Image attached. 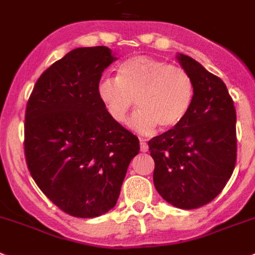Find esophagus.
Returning <instances> with one entry per match:
<instances>
[{"instance_id":"1","label":"esophagus","mask_w":255,"mask_h":255,"mask_svg":"<svg viewBox=\"0 0 255 255\" xmlns=\"http://www.w3.org/2000/svg\"><path fill=\"white\" fill-rule=\"evenodd\" d=\"M140 151L142 152L148 151V144L145 143V140L143 138H140Z\"/></svg>"}]
</instances>
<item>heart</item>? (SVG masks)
<instances>
[{"instance_id": "b5f03b06", "label": "heart", "mask_w": 255, "mask_h": 255, "mask_svg": "<svg viewBox=\"0 0 255 255\" xmlns=\"http://www.w3.org/2000/svg\"><path fill=\"white\" fill-rule=\"evenodd\" d=\"M97 94L113 121L125 125L135 106L131 128L140 134L173 129L188 115L195 98V84L183 67L138 55L117 68V77H102Z\"/></svg>"}]
</instances>
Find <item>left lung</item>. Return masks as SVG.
<instances>
[{
  "label": "left lung",
  "mask_w": 255,
  "mask_h": 255,
  "mask_svg": "<svg viewBox=\"0 0 255 255\" xmlns=\"http://www.w3.org/2000/svg\"><path fill=\"white\" fill-rule=\"evenodd\" d=\"M191 75L195 98L179 125L148 142L153 183L169 204L197 209L214 200L236 164V110L225 82L191 56L178 54Z\"/></svg>",
  "instance_id": "left-lung-1"
}]
</instances>
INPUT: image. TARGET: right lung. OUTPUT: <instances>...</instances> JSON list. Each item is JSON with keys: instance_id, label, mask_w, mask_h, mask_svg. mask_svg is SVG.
Returning a JSON list of instances; mask_svg holds the SVG:
<instances>
[{"instance_id": "right-lung-1", "label": "right lung", "mask_w": 255, "mask_h": 255, "mask_svg": "<svg viewBox=\"0 0 255 255\" xmlns=\"http://www.w3.org/2000/svg\"><path fill=\"white\" fill-rule=\"evenodd\" d=\"M116 58L106 46L78 47L50 65L25 110L24 153L36 184L60 210L94 218L116 205L139 139L113 121L97 94Z\"/></svg>"}]
</instances>
